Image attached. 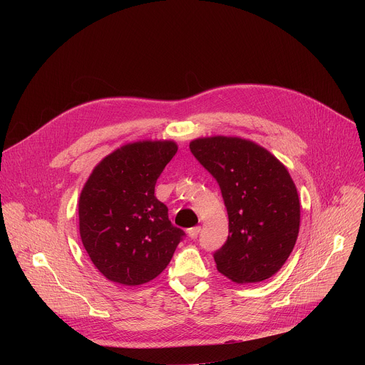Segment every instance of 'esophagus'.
Listing matches in <instances>:
<instances>
[{
	"instance_id": "obj_1",
	"label": "esophagus",
	"mask_w": 365,
	"mask_h": 365,
	"mask_svg": "<svg viewBox=\"0 0 365 365\" xmlns=\"http://www.w3.org/2000/svg\"><path fill=\"white\" fill-rule=\"evenodd\" d=\"M199 232H200V227H193V228H190L189 231H187V234H189V237L192 238V240H195V238H197V235H199Z\"/></svg>"
}]
</instances>
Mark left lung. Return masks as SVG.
<instances>
[{
  "label": "left lung",
  "instance_id": "left-lung-1",
  "mask_svg": "<svg viewBox=\"0 0 365 365\" xmlns=\"http://www.w3.org/2000/svg\"><path fill=\"white\" fill-rule=\"evenodd\" d=\"M190 151L218 182L230 235L214 254L217 270L247 284L274 276L300 227L297 189L286 166L259 144L240 137H200Z\"/></svg>",
  "mask_w": 365,
  "mask_h": 365
}]
</instances>
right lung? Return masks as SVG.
<instances>
[{
  "label": "right lung",
  "instance_id": "obj_1",
  "mask_svg": "<svg viewBox=\"0 0 365 365\" xmlns=\"http://www.w3.org/2000/svg\"><path fill=\"white\" fill-rule=\"evenodd\" d=\"M172 140H143L103 158L85 182L79 203L82 244L99 273L123 286L158 277L185 232L154 196L158 178L173 159Z\"/></svg>",
  "mask_w": 365,
  "mask_h": 365
}]
</instances>
